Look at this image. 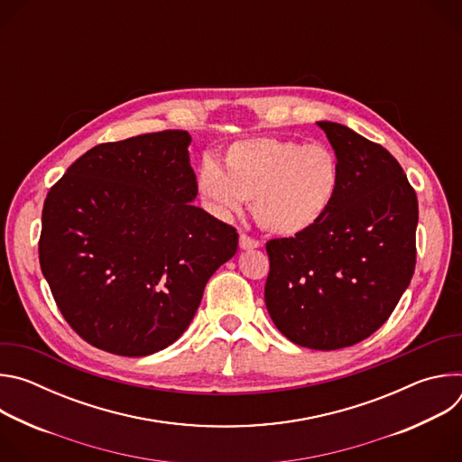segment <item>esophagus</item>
Wrapping results in <instances>:
<instances>
[{
  "label": "esophagus",
  "mask_w": 462,
  "mask_h": 462,
  "mask_svg": "<svg viewBox=\"0 0 462 462\" xmlns=\"http://www.w3.org/2000/svg\"><path fill=\"white\" fill-rule=\"evenodd\" d=\"M239 246H241L243 250H252V248H259L261 243H259L257 239L246 236V234H241V236H239Z\"/></svg>",
  "instance_id": "esophagus-1"
}]
</instances>
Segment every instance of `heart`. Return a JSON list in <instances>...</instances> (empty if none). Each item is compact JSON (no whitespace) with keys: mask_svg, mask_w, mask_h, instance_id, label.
I'll return each instance as SVG.
<instances>
[{"mask_svg":"<svg viewBox=\"0 0 462 462\" xmlns=\"http://www.w3.org/2000/svg\"><path fill=\"white\" fill-rule=\"evenodd\" d=\"M338 184V159L327 146L278 137L237 141L225 152L223 170L205 159L197 171V189L216 216H236L252 199L259 226L285 237L314 226Z\"/></svg>","mask_w":462,"mask_h":462,"instance_id":"obj_1","label":"heart"}]
</instances>
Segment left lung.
I'll return each instance as SVG.
<instances>
[{"label":"left lung","mask_w":462,"mask_h":462,"mask_svg":"<svg viewBox=\"0 0 462 462\" xmlns=\"http://www.w3.org/2000/svg\"><path fill=\"white\" fill-rule=\"evenodd\" d=\"M316 124L338 159V191L314 226L267 243L265 303L291 342L335 351L371 337L408 289L419 203L385 148L347 125Z\"/></svg>","instance_id":"8db88e82"}]
</instances>
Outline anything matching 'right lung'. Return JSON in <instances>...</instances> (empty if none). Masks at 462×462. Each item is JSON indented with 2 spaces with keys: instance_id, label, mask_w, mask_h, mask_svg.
<instances>
[{
  "instance_id": "obj_1",
  "label": "right lung",
  "mask_w": 462,
  "mask_h": 462,
  "mask_svg": "<svg viewBox=\"0 0 462 462\" xmlns=\"http://www.w3.org/2000/svg\"><path fill=\"white\" fill-rule=\"evenodd\" d=\"M189 143L188 131L166 129L98 144L47 193L40 267L93 347L148 356L171 346L237 252L236 228L191 205Z\"/></svg>"
}]
</instances>
